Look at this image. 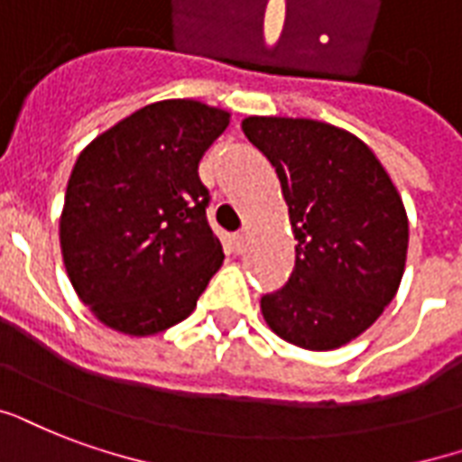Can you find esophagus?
<instances>
[{
    "label": "esophagus",
    "mask_w": 462,
    "mask_h": 462,
    "mask_svg": "<svg viewBox=\"0 0 462 462\" xmlns=\"http://www.w3.org/2000/svg\"><path fill=\"white\" fill-rule=\"evenodd\" d=\"M245 244H248V236L241 231V234H236L234 236V245H236V251L238 253H244L245 251Z\"/></svg>",
    "instance_id": "esophagus-1"
}]
</instances>
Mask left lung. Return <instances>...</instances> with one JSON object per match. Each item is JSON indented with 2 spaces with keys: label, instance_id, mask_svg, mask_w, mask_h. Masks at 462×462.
<instances>
[{
  "label": "left lung",
  "instance_id": "1",
  "mask_svg": "<svg viewBox=\"0 0 462 462\" xmlns=\"http://www.w3.org/2000/svg\"><path fill=\"white\" fill-rule=\"evenodd\" d=\"M244 134L275 168L294 270L260 310L280 338L334 350L375 324L400 290L409 221L387 170L358 136L314 119L248 116Z\"/></svg>",
  "mask_w": 462,
  "mask_h": 462
}]
</instances>
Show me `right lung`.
<instances>
[{
	"mask_svg": "<svg viewBox=\"0 0 462 462\" xmlns=\"http://www.w3.org/2000/svg\"><path fill=\"white\" fill-rule=\"evenodd\" d=\"M231 114L194 99L148 104L79 152L60 214L72 287L104 326L161 334L197 307L224 251L207 221L204 151Z\"/></svg>",
	"mask_w": 462,
	"mask_h": 462,
	"instance_id": "obj_1",
	"label": "right lung"
}]
</instances>
